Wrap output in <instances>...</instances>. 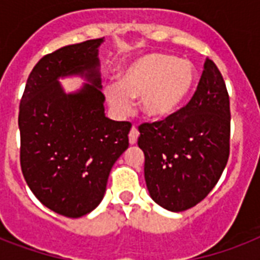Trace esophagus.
<instances>
[{"instance_id": "1", "label": "esophagus", "mask_w": 260, "mask_h": 260, "mask_svg": "<svg viewBox=\"0 0 260 260\" xmlns=\"http://www.w3.org/2000/svg\"><path fill=\"white\" fill-rule=\"evenodd\" d=\"M138 138H139V131L136 126H132V129L129 132V143L131 144H135V143L138 142Z\"/></svg>"}]
</instances>
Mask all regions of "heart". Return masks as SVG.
<instances>
[{
    "instance_id": "heart-1",
    "label": "heart",
    "mask_w": 260,
    "mask_h": 260,
    "mask_svg": "<svg viewBox=\"0 0 260 260\" xmlns=\"http://www.w3.org/2000/svg\"><path fill=\"white\" fill-rule=\"evenodd\" d=\"M197 81V71L187 60L169 54H147L122 71L118 83L105 87L108 104L120 116L131 112V100L140 98L143 114L162 120L185 106Z\"/></svg>"
}]
</instances>
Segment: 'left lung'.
I'll use <instances>...</instances> for the list:
<instances>
[{"instance_id":"obj_1","label":"left lung","mask_w":260,"mask_h":260,"mask_svg":"<svg viewBox=\"0 0 260 260\" xmlns=\"http://www.w3.org/2000/svg\"><path fill=\"white\" fill-rule=\"evenodd\" d=\"M139 132L151 198L171 212L201 202L230 158V95L213 60H205L187 105L162 121L144 122Z\"/></svg>"}]
</instances>
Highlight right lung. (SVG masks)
<instances>
[{"label":"right lung","instance_id":"obj_1","mask_svg":"<svg viewBox=\"0 0 260 260\" xmlns=\"http://www.w3.org/2000/svg\"><path fill=\"white\" fill-rule=\"evenodd\" d=\"M93 39L43 56L20 101V163L39 201L77 218L102 201L112 167L128 148L131 122L105 116L98 47ZM81 75L88 83L66 93L58 78Z\"/></svg>","mask_w":260,"mask_h":260}]
</instances>
